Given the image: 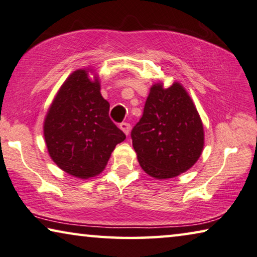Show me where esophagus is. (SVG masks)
Instances as JSON below:
<instances>
[{"mask_svg":"<svg viewBox=\"0 0 257 257\" xmlns=\"http://www.w3.org/2000/svg\"><path fill=\"white\" fill-rule=\"evenodd\" d=\"M119 128L126 134V136H128L130 130H131V125H130L128 123H126V121H123V123L119 124Z\"/></svg>","mask_w":257,"mask_h":257,"instance_id":"obj_1","label":"esophagus"}]
</instances>
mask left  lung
I'll use <instances>...</instances> for the list:
<instances>
[{"label": "left lung", "instance_id": "8db88e82", "mask_svg": "<svg viewBox=\"0 0 257 257\" xmlns=\"http://www.w3.org/2000/svg\"><path fill=\"white\" fill-rule=\"evenodd\" d=\"M133 148L147 174L175 178L193 166L204 148V127L192 100L180 83L151 86L144 115L132 132Z\"/></svg>", "mask_w": 257, "mask_h": 257}]
</instances>
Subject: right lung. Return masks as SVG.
Masks as SVG:
<instances>
[{"label":"right lung","instance_id":"add662e5","mask_svg":"<svg viewBox=\"0 0 257 257\" xmlns=\"http://www.w3.org/2000/svg\"><path fill=\"white\" fill-rule=\"evenodd\" d=\"M86 69L69 75L44 120L50 157L73 176L89 179L104 170L117 144L126 136L109 117V102L100 93L98 77Z\"/></svg>","mask_w":257,"mask_h":257}]
</instances>
